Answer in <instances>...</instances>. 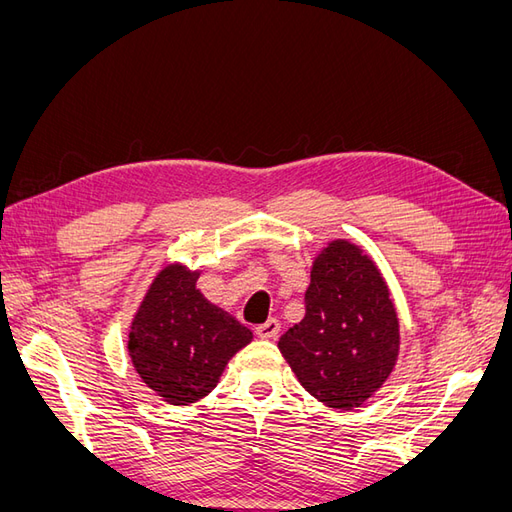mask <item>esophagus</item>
Returning <instances> with one entry per match:
<instances>
[{
	"label": "esophagus",
	"instance_id": "obj_1",
	"mask_svg": "<svg viewBox=\"0 0 512 512\" xmlns=\"http://www.w3.org/2000/svg\"><path fill=\"white\" fill-rule=\"evenodd\" d=\"M277 333H280V322H277L275 318H269L267 322H262L256 327V335L260 339H275Z\"/></svg>",
	"mask_w": 512,
	"mask_h": 512
}]
</instances>
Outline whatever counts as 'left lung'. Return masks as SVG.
<instances>
[{
	"mask_svg": "<svg viewBox=\"0 0 512 512\" xmlns=\"http://www.w3.org/2000/svg\"><path fill=\"white\" fill-rule=\"evenodd\" d=\"M399 318L378 265L363 247L333 239L312 262L305 318L277 348L303 389L324 406H363L393 374Z\"/></svg>",
	"mask_w": 512,
	"mask_h": 512,
	"instance_id": "left-lung-1",
	"label": "left lung"
}]
</instances>
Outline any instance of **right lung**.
I'll return each instance as SVG.
<instances>
[{
  "label": "right lung",
  "instance_id": "1",
  "mask_svg": "<svg viewBox=\"0 0 512 512\" xmlns=\"http://www.w3.org/2000/svg\"><path fill=\"white\" fill-rule=\"evenodd\" d=\"M200 271L166 265L138 305L128 352L136 374L170 406H190L220 382L254 333L196 288Z\"/></svg>",
  "mask_w": 512,
  "mask_h": 512
}]
</instances>
